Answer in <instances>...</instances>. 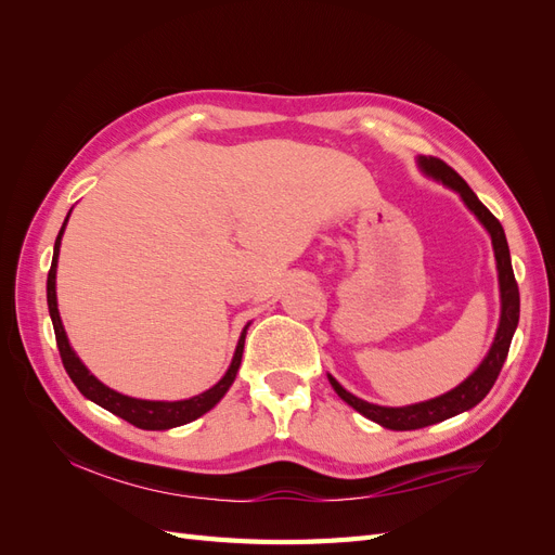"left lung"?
Here are the masks:
<instances>
[{
	"label": "left lung",
	"mask_w": 555,
	"mask_h": 555,
	"mask_svg": "<svg viewBox=\"0 0 555 555\" xmlns=\"http://www.w3.org/2000/svg\"><path fill=\"white\" fill-rule=\"evenodd\" d=\"M418 166L433 176L442 180L447 188L456 190L461 198L465 201V206L477 215V220L486 227V231L491 233L493 249H495V261H498V278H500V296H502V314H500V326L495 333L493 347L489 351V357L481 361L477 371L469 375L463 384H459L456 389H451L449 393L433 398L426 402H418V405H408V408H379L373 405V402H365L357 396H351L345 391L343 386L335 382L328 375V382L347 405L361 412L365 418L371 422L391 428V430H416V428H426L433 424H440L444 418L456 416L469 408H475L477 402H481L493 389V384L502 371V365L507 361L509 354V345L514 338V331L518 326V312H520V298H518V284L512 271V259H509V245L505 238V229L498 222V217L486 208L477 194L469 190V184L451 169V166L438 157H418Z\"/></svg>",
	"instance_id": "obj_1"
}]
</instances>
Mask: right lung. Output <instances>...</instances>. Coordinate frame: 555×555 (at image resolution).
<instances>
[{
	"mask_svg": "<svg viewBox=\"0 0 555 555\" xmlns=\"http://www.w3.org/2000/svg\"><path fill=\"white\" fill-rule=\"evenodd\" d=\"M69 220V215H66ZM66 220L57 233L55 241V251H53V263H50L48 271V310H50V319H53V328H55V340H57V349L60 357L64 363L66 375L72 377V382L78 386V391L90 398L96 405H102L104 410L113 412L115 416L125 418L131 426L143 428V430H166V428H176L182 424H190L194 418H198L201 414H206L208 410H212L217 402L222 400V396L229 391V386L236 379L238 365L243 359V347H245V331L238 340L236 354H233V361L229 365L227 375L217 382L212 389L198 393L190 400H176V402H162V400H139V398H129L117 393L108 386H104L94 375H90V371L86 365L80 363V359L76 357V351L69 347V340H66V333L62 326V319L57 312V296H55V271H57V255H60V241L62 233L66 227Z\"/></svg>",
	"mask_w": 555,
	"mask_h": 555,
	"instance_id": "right-lung-1",
	"label": "right lung"
}]
</instances>
